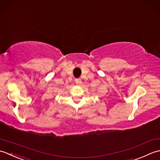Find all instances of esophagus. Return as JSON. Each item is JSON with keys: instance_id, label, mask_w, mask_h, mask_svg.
Wrapping results in <instances>:
<instances>
[{"instance_id": "obj_1", "label": "esophagus", "mask_w": 160, "mask_h": 160, "mask_svg": "<svg viewBox=\"0 0 160 160\" xmlns=\"http://www.w3.org/2000/svg\"><path fill=\"white\" fill-rule=\"evenodd\" d=\"M75 83L77 84H81V79H75Z\"/></svg>"}]
</instances>
